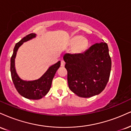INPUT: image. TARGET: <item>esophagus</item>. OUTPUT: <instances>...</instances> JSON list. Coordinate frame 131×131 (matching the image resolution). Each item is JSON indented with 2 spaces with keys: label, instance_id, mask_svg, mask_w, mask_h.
Instances as JSON below:
<instances>
[{
  "label": "esophagus",
  "instance_id": "34e87169",
  "mask_svg": "<svg viewBox=\"0 0 131 131\" xmlns=\"http://www.w3.org/2000/svg\"><path fill=\"white\" fill-rule=\"evenodd\" d=\"M64 64H65V62H64V60L61 61V67H64Z\"/></svg>",
  "mask_w": 131,
  "mask_h": 131
}]
</instances>
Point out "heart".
Returning a JSON list of instances; mask_svg holds the SVG:
<instances>
[{
	"instance_id": "obj_1",
	"label": "heart",
	"mask_w": 131,
	"mask_h": 131,
	"mask_svg": "<svg viewBox=\"0 0 131 131\" xmlns=\"http://www.w3.org/2000/svg\"><path fill=\"white\" fill-rule=\"evenodd\" d=\"M70 44L71 46H73L72 52L75 53H80L84 51L87 47V41L81 37H74L70 40Z\"/></svg>"
}]
</instances>
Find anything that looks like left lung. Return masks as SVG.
Masks as SVG:
<instances>
[{
    "label": "left lung",
    "instance_id": "8db88e82",
    "mask_svg": "<svg viewBox=\"0 0 131 131\" xmlns=\"http://www.w3.org/2000/svg\"><path fill=\"white\" fill-rule=\"evenodd\" d=\"M63 59L69 88L74 93L90 97L104 90L112 67L107 44L96 43L82 53H66Z\"/></svg>",
    "mask_w": 131,
    "mask_h": 131
}]
</instances>
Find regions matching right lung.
Here are the masks:
<instances>
[{
    "label": "right lung",
    "mask_w": 131,
    "mask_h": 131,
    "mask_svg": "<svg viewBox=\"0 0 131 131\" xmlns=\"http://www.w3.org/2000/svg\"><path fill=\"white\" fill-rule=\"evenodd\" d=\"M36 37L35 34H30L24 37L16 44L13 53L10 60V71L13 82L20 95L29 100H40L49 91L55 74L60 67V61L49 68L46 72L40 79L35 81H26L21 79L16 73L15 65V59L17 51L23 42Z\"/></svg>",
    "instance_id": "add662e5"
}]
</instances>
